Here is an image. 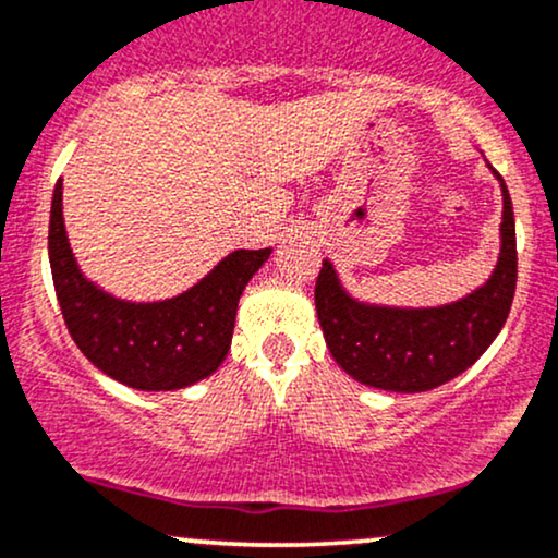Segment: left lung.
<instances>
[{"label":"left lung","instance_id":"left-lung-1","mask_svg":"<svg viewBox=\"0 0 558 558\" xmlns=\"http://www.w3.org/2000/svg\"><path fill=\"white\" fill-rule=\"evenodd\" d=\"M499 177V173H496ZM501 181V254L486 286L454 304L389 308L353 301L330 262L314 286L317 317L332 359L361 385L392 392H426L473 366L494 343L512 308L517 239L512 199Z\"/></svg>","mask_w":558,"mask_h":558}]
</instances>
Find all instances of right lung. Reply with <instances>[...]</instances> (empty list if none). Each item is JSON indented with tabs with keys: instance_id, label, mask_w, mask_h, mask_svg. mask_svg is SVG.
<instances>
[{
	"instance_id": "right-lung-1",
	"label": "right lung",
	"mask_w": 558,
	"mask_h": 558,
	"mask_svg": "<svg viewBox=\"0 0 558 558\" xmlns=\"http://www.w3.org/2000/svg\"><path fill=\"white\" fill-rule=\"evenodd\" d=\"M267 257L270 250L231 252L181 296L126 304L77 270L66 244L62 181L53 186L49 262L64 325L85 359L126 387L158 392L210 377L231 348L241 291Z\"/></svg>"
}]
</instances>
